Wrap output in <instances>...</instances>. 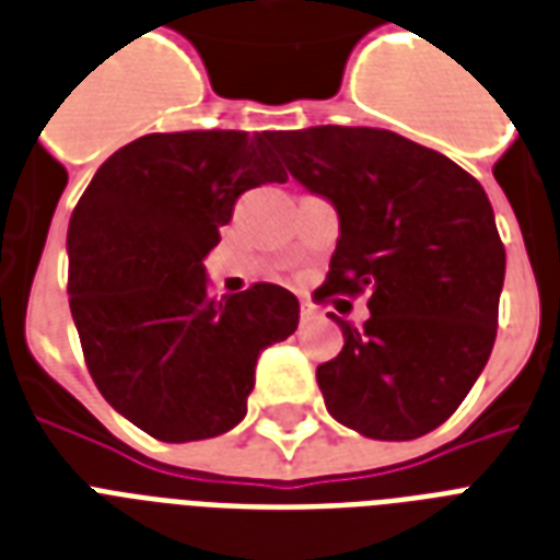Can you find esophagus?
Returning a JSON list of instances; mask_svg holds the SVG:
<instances>
[{"instance_id":"obj_1","label":"esophagus","mask_w":560,"mask_h":560,"mask_svg":"<svg viewBox=\"0 0 560 560\" xmlns=\"http://www.w3.org/2000/svg\"><path fill=\"white\" fill-rule=\"evenodd\" d=\"M299 316H302V323H314V319H319V311H316L307 299H302V307H299Z\"/></svg>"}]
</instances>
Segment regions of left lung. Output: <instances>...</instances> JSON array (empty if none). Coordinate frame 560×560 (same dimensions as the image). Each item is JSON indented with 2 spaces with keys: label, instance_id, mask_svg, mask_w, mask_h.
<instances>
[{
  "label": "left lung",
  "instance_id": "8db88e82",
  "mask_svg": "<svg viewBox=\"0 0 560 560\" xmlns=\"http://www.w3.org/2000/svg\"><path fill=\"white\" fill-rule=\"evenodd\" d=\"M293 177L325 194L340 237L316 302L369 293L363 328L316 369L340 424L409 442L456 412L497 337L505 246L486 191L456 162L377 127L279 133Z\"/></svg>",
  "mask_w": 560,
  "mask_h": 560
}]
</instances>
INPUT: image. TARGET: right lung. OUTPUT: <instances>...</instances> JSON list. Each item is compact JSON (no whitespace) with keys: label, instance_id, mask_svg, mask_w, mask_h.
Listing matches in <instances>:
<instances>
[{"label":"right lung","instance_id":"obj_1","mask_svg":"<svg viewBox=\"0 0 560 560\" xmlns=\"http://www.w3.org/2000/svg\"><path fill=\"white\" fill-rule=\"evenodd\" d=\"M276 133H148L92 177L69 220V307L101 395L160 442H200L246 416L255 360L299 325V299L258 281L218 302L202 258L237 197L284 183Z\"/></svg>","mask_w":560,"mask_h":560}]
</instances>
